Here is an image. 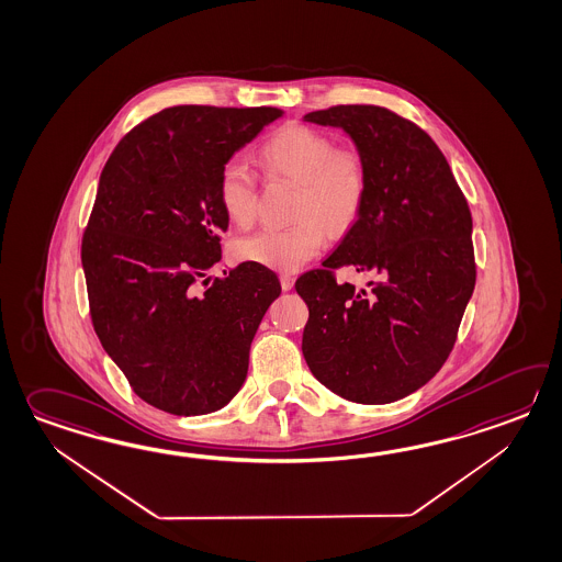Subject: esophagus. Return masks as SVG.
<instances>
[{
  "mask_svg": "<svg viewBox=\"0 0 562 562\" xmlns=\"http://www.w3.org/2000/svg\"><path fill=\"white\" fill-rule=\"evenodd\" d=\"M280 284H282V290H284V292H288V290H292V288H294V276H280Z\"/></svg>",
  "mask_w": 562,
  "mask_h": 562,
  "instance_id": "34e87169",
  "label": "esophagus"
}]
</instances>
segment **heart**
Returning <instances> with one entry per match:
<instances>
[{"instance_id": "obj_1", "label": "heart", "mask_w": 562, "mask_h": 562, "mask_svg": "<svg viewBox=\"0 0 562 562\" xmlns=\"http://www.w3.org/2000/svg\"><path fill=\"white\" fill-rule=\"evenodd\" d=\"M258 161L268 173L299 186L292 212L296 224L239 237L234 254L244 262L294 272L325 246V232L342 236L359 220L369 193V165L361 150L337 149L328 135L302 125L274 133L258 150ZM217 200L234 224L254 220L256 181L244 162L222 167Z\"/></svg>"}]
</instances>
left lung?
Returning a JSON list of instances; mask_svg holds the SVG:
<instances>
[{"label":"left lung","instance_id":"1","mask_svg":"<svg viewBox=\"0 0 562 562\" xmlns=\"http://www.w3.org/2000/svg\"><path fill=\"white\" fill-rule=\"evenodd\" d=\"M304 121L352 138L369 165V193L325 268L296 280L308 306L302 352L342 400L391 403L424 387L453 349L475 286L472 213L443 153L412 121L373 104H338ZM340 267L374 280L337 283Z\"/></svg>","mask_w":562,"mask_h":562}]
</instances>
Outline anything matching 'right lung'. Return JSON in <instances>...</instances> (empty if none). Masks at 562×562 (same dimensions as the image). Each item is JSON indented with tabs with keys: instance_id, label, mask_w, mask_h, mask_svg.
I'll list each match as a JSON object with an SVG mask.
<instances>
[{
	"instance_id": "add662e5",
	"label": "right lung",
	"mask_w": 562,
	"mask_h": 562,
	"mask_svg": "<svg viewBox=\"0 0 562 562\" xmlns=\"http://www.w3.org/2000/svg\"><path fill=\"white\" fill-rule=\"evenodd\" d=\"M280 116L274 106H171L126 133L100 173L82 236L90 318L133 391L161 412L203 415L234 400L282 292L260 263L207 276L229 224L220 171Z\"/></svg>"
}]
</instances>
